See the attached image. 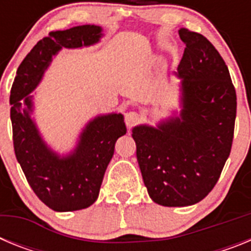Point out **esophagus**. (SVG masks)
<instances>
[{"label":"esophagus","instance_id":"1","mask_svg":"<svg viewBox=\"0 0 251 251\" xmlns=\"http://www.w3.org/2000/svg\"><path fill=\"white\" fill-rule=\"evenodd\" d=\"M124 121H126V126H127L128 128H132L134 124H137L139 122V114L136 112L126 113Z\"/></svg>","mask_w":251,"mask_h":251}]
</instances>
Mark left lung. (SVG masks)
<instances>
[{
	"label": "left lung",
	"instance_id": "left-lung-1",
	"mask_svg": "<svg viewBox=\"0 0 251 251\" xmlns=\"http://www.w3.org/2000/svg\"><path fill=\"white\" fill-rule=\"evenodd\" d=\"M186 48L175 75L178 109L132 128L137 161L153 202L183 207L211 191L231 151L236 93L220 54L201 34L178 30Z\"/></svg>",
	"mask_w": 251,
	"mask_h": 251
}]
</instances>
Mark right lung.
<instances>
[{
	"instance_id": "1",
	"label": "right lung",
	"mask_w": 251,
	"mask_h": 251,
	"mask_svg": "<svg viewBox=\"0 0 251 251\" xmlns=\"http://www.w3.org/2000/svg\"><path fill=\"white\" fill-rule=\"evenodd\" d=\"M103 36V27L97 25L51 31L24 59L11 89L16 158L36 196L57 212L83 210L97 201L105 170L114 154L115 142L127 133V128L122 113L95 115L79 133L74 147L60 153L48 145L40 132L31 93L63 49L89 48Z\"/></svg>"
}]
</instances>
